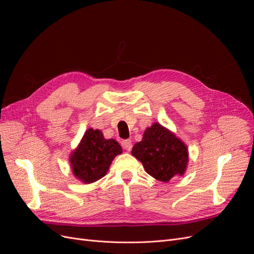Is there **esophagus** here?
I'll return each instance as SVG.
<instances>
[{
  "label": "esophagus",
  "instance_id": "obj_1",
  "mask_svg": "<svg viewBox=\"0 0 254 254\" xmlns=\"http://www.w3.org/2000/svg\"><path fill=\"white\" fill-rule=\"evenodd\" d=\"M122 146L123 148H124L125 150L127 151H130L132 149V143H131V140H125L122 142Z\"/></svg>",
  "mask_w": 254,
  "mask_h": 254
}]
</instances>
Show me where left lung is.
<instances>
[{"label": "left lung", "mask_w": 254, "mask_h": 254, "mask_svg": "<svg viewBox=\"0 0 254 254\" xmlns=\"http://www.w3.org/2000/svg\"><path fill=\"white\" fill-rule=\"evenodd\" d=\"M131 153L142 162L146 173L162 182L182 176L189 162L186 144L158 123L145 130L142 141L133 146Z\"/></svg>", "instance_id": "1"}]
</instances>
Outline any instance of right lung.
I'll list each match as a JSON object with an SVG mask.
<instances>
[{
	"label": "right lung",
	"mask_w": 254,
	"mask_h": 254,
	"mask_svg": "<svg viewBox=\"0 0 254 254\" xmlns=\"http://www.w3.org/2000/svg\"><path fill=\"white\" fill-rule=\"evenodd\" d=\"M122 152L117 141L107 140L101 130L89 128L71 155L72 172L83 183L95 182L107 174L113 159Z\"/></svg>",
	"instance_id": "1"
}]
</instances>
